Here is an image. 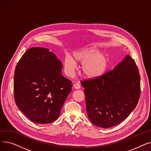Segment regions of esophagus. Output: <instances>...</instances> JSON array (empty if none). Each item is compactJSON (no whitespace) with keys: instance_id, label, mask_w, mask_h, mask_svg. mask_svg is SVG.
<instances>
[{"instance_id":"obj_1","label":"esophagus","mask_w":151,"mask_h":151,"mask_svg":"<svg viewBox=\"0 0 151 151\" xmlns=\"http://www.w3.org/2000/svg\"><path fill=\"white\" fill-rule=\"evenodd\" d=\"M73 87H74V88H75L76 89H80L81 88V86H80V85L79 84H78V83L75 84Z\"/></svg>"}]
</instances>
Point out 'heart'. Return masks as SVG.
<instances>
[{
    "instance_id": "obj_1",
    "label": "heart",
    "mask_w": 151,
    "mask_h": 151,
    "mask_svg": "<svg viewBox=\"0 0 151 151\" xmlns=\"http://www.w3.org/2000/svg\"><path fill=\"white\" fill-rule=\"evenodd\" d=\"M73 58L78 63H83L82 70L84 76L88 78H97L104 75L108 67V58L106 55L100 53L93 47H87L75 51ZM72 58L66 55L63 61L65 73L72 75L77 68L76 63Z\"/></svg>"
}]
</instances>
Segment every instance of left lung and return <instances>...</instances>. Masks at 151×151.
I'll use <instances>...</instances> for the list:
<instances>
[{
    "label": "left lung",
    "instance_id": "8db88e82",
    "mask_svg": "<svg viewBox=\"0 0 151 151\" xmlns=\"http://www.w3.org/2000/svg\"><path fill=\"white\" fill-rule=\"evenodd\" d=\"M81 83L89 119L102 128L112 127L124 121L135 108L140 97L139 70L129 54L113 70Z\"/></svg>",
    "mask_w": 151,
    "mask_h": 151
}]
</instances>
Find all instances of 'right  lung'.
Instances as JSON below:
<instances>
[{
	"mask_svg": "<svg viewBox=\"0 0 151 151\" xmlns=\"http://www.w3.org/2000/svg\"><path fill=\"white\" fill-rule=\"evenodd\" d=\"M62 64L44 47H31L15 68L14 97L18 108L35 123L47 124L58 118L72 88L61 74Z\"/></svg>",
	"mask_w": 151,
	"mask_h": 151,
	"instance_id": "1",
	"label": "right lung"
}]
</instances>
